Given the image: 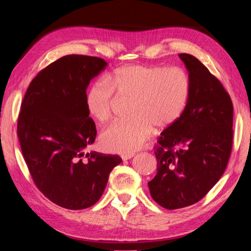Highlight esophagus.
<instances>
[{
  "label": "esophagus",
  "instance_id": "esophagus-1",
  "mask_svg": "<svg viewBox=\"0 0 251 251\" xmlns=\"http://www.w3.org/2000/svg\"><path fill=\"white\" fill-rule=\"evenodd\" d=\"M135 156V154H124V155H121V158H123V160H128V159H131V158H133Z\"/></svg>",
  "mask_w": 251,
  "mask_h": 251
}]
</instances>
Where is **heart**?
I'll return each instance as SVG.
<instances>
[{"label": "heart", "mask_w": 251, "mask_h": 251, "mask_svg": "<svg viewBox=\"0 0 251 251\" xmlns=\"http://www.w3.org/2000/svg\"><path fill=\"white\" fill-rule=\"evenodd\" d=\"M189 93L191 80L180 67L130 65L92 83L86 105L91 116L104 124L113 116L116 96L132 100L128 109L132 118L111 125L100 137L105 150L131 153L142 147L155 126L166 128L176 123L186 108Z\"/></svg>", "instance_id": "1"}]
</instances>
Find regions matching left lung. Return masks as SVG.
I'll list each match as a JSON object with an SVG mask.
<instances>
[{"mask_svg":"<svg viewBox=\"0 0 251 251\" xmlns=\"http://www.w3.org/2000/svg\"><path fill=\"white\" fill-rule=\"evenodd\" d=\"M179 57L188 70L191 93L183 114L157 141V175L149 182L151 198L166 209L193 205L215 186L233 138V105L221 81L194 55Z\"/></svg>","mask_w":251,"mask_h":251,"instance_id":"obj_1","label":"left lung"}]
</instances>
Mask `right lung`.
<instances>
[{"instance_id":"right-lung-1","label":"right lung","mask_w":251,"mask_h":251,"mask_svg":"<svg viewBox=\"0 0 251 251\" xmlns=\"http://www.w3.org/2000/svg\"><path fill=\"white\" fill-rule=\"evenodd\" d=\"M105 66L96 56L60 57L37 73L21 104L17 133L29 173L41 193L64 208L94 205L123 161L118 155L85 153L97 134L86 90Z\"/></svg>"}]
</instances>
